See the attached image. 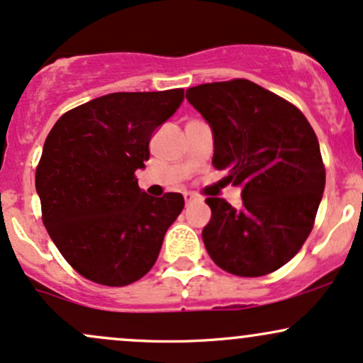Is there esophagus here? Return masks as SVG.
<instances>
[{"instance_id": "esophagus-1", "label": "esophagus", "mask_w": 363, "mask_h": 363, "mask_svg": "<svg viewBox=\"0 0 363 363\" xmlns=\"http://www.w3.org/2000/svg\"><path fill=\"white\" fill-rule=\"evenodd\" d=\"M196 199V196L194 194H191V193H184V201H186V205H189V203H193Z\"/></svg>"}]
</instances>
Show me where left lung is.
Listing matches in <instances>:
<instances>
[{"label": "left lung", "instance_id": "1", "mask_svg": "<svg viewBox=\"0 0 363 363\" xmlns=\"http://www.w3.org/2000/svg\"><path fill=\"white\" fill-rule=\"evenodd\" d=\"M186 99L213 129V167L242 187L239 208L206 199L208 254L235 277L277 272L301 251L323 198L326 169L314 129L294 104L244 78L193 86Z\"/></svg>", "mask_w": 363, "mask_h": 363}]
</instances>
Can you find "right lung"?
I'll use <instances>...</instances> for the list:
<instances>
[{
  "label": "right lung",
  "mask_w": 363,
  "mask_h": 363,
  "mask_svg": "<svg viewBox=\"0 0 363 363\" xmlns=\"http://www.w3.org/2000/svg\"><path fill=\"white\" fill-rule=\"evenodd\" d=\"M182 99V89L116 91L65 112L49 131L35 169L43 222L86 280L126 286L155 264L184 198L143 193L135 172Z\"/></svg>",
  "instance_id": "right-lung-1"
}]
</instances>
